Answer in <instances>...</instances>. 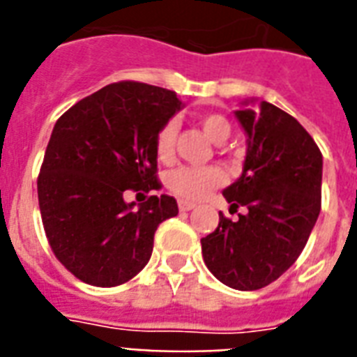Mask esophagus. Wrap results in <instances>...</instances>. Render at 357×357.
<instances>
[{
    "label": "esophagus",
    "instance_id": "obj_1",
    "mask_svg": "<svg viewBox=\"0 0 357 357\" xmlns=\"http://www.w3.org/2000/svg\"><path fill=\"white\" fill-rule=\"evenodd\" d=\"M178 206H179V211H190V209H195L196 204L189 200H179Z\"/></svg>",
    "mask_w": 357,
    "mask_h": 357
}]
</instances>
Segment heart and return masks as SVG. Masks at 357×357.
Instances as JSON below:
<instances>
[{"instance_id": "b5f03b06", "label": "heart", "mask_w": 357, "mask_h": 357, "mask_svg": "<svg viewBox=\"0 0 357 357\" xmlns=\"http://www.w3.org/2000/svg\"><path fill=\"white\" fill-rule=\"evenodd\" d=\"M204 133L217 144H222L231 135V123L220 114H206L200 119ZM178 135V122L168 120L155 135V153L161 161L174 155V144ZM224 181V174L217 167H183L174 170L167 179L168 189L183 200H200L211 189Z\"/></svg>"}]
</instances>
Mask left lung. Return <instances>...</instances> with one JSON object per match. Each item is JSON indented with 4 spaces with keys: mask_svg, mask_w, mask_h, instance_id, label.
Returning <instances> with one entry per match:
<instances>
[{
    "mask_svg": "<svg viewBox=\"0 0 357 357\" xmlns=\"http://www.w3.org/2000/svg\"><path fill=\"white\" fill-rule=\"evenodd\" d=\"M258 107L255 108V105ZM244 135L243 174L222 190L229 207H246L202 238V255L218 282L255 291L282 276L302 254L321 213L322 153L282 109L244 100L235 111Z\"/></svg>",
    "mask_w": 357,
    "mask_h": 357,
    "instance_id": "left-lung-1",
    "label": "left lung"
}]
</instances>
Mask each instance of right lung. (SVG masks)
I'll use <instances>...</instances> for the list:
<instances>
[{
	"label": "right lung",
	"instance_id": "obj_1",
	"mask_svg": "<svg viewBox=\"0 0 357 357\" xmlns=\"http://www.w3.org/2000/svg\"><path fill=\"white\" fill-rule=\"evenodd\" d=\"M181 109L176 92L122 81L83 98L55 123L38 206L53 254L81 282H129L150 261L157 226L178 215L172 196H150L135 208L126 190L161 187L155 135Z\"/></svg>",
	"mask_w": 357,
	"mask_h": 357
}]
</instances>
